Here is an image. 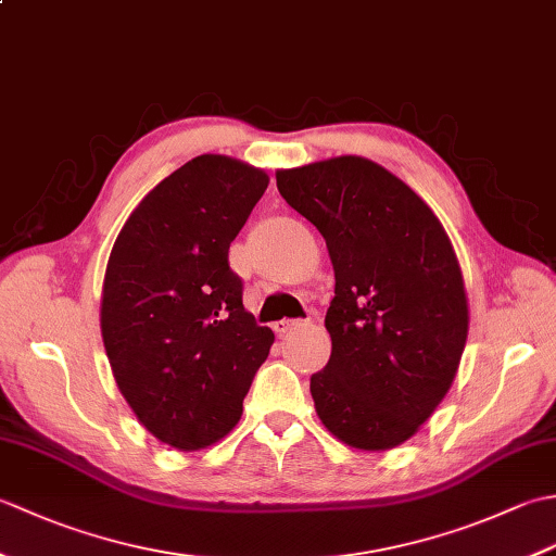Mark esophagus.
<instances>
[{
	"label": "esophagus",
	"mask_w": 556,
	"mask_h": 556,
	"mask_svg": "<svg viewBox=\"0 0 556 556\" xmlns=\"http://www.w3.org/2000/svg\"><path fill=\"white\" fill-rule=\"evenodd\" d=\"M301 325H303V320H279V323H275V332L279 337H285L287 332H291L293 327H301Z\"/></svg>",
	"instance_id": "esophagus-1"
}]
</instances>
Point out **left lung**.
Wrapping results in <instances>:
<instances>
[{
	"label": "left lung",
	"instance_id": "1",
	"mask_svg": "<svg viewBox=\"0 0 556 556\" xmlns=\"http://www.w3.org/2000/svg\"><path fill=\"white\" fill-rule=\"evenodd\" d=\"M277 188L323 233L334 267L332 356L311 377L317 418L361 452L404 444L442 404L466 349L452 239L410 186L358 155L277 169Z\"/></svg>",
	"mask_w": 556,
	"mask_h": 556
}]
</instances>
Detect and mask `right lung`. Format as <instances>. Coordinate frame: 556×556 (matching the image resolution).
<instances>
[{
  "label": "right lung",
  "instance_id": "add662e5",
  "mask_svg": "<svg viewBox=\"0 0 556 556\" xmlns=\"http://www.w3.org/2000/svg\"><path fill=\"white\" fill-rule=\"evenodd\" d=\"M267 184L241 160L193 157L140 200L112 245L100 299L112 375L140 425L179 452L236 428L275 344L229 269V245Z\"/></svg>",
  "mask_w": 556,
  "mask_h": 556
}]
</instances>
